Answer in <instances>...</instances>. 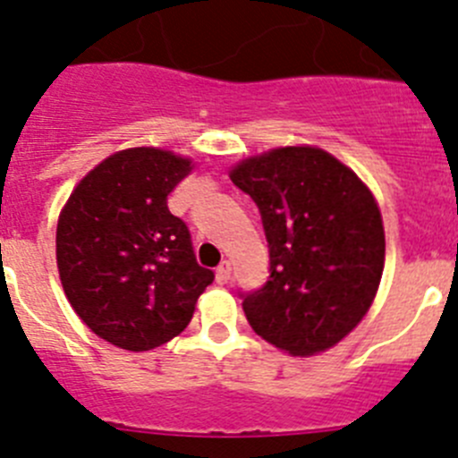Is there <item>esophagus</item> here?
<instances>
[{"mask_svg": "<svg viewBox=\"0 0 458 458\" xmlns=\"http://www.w3.org/2000/svg\"><path fill=\"white\" fill-rule=\"evenodd\" d=\"M230 274H233V262H230V259H224V262L216 267V280H219L221 285H225L230 280Z\"/></svg>", "mask_w": 458, "mask_h": 458, "instance_id": "obj_1", "label": "esophagus"}]
</instances>
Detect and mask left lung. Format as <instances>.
Listing matches in <instances>:
<instances>
[{"instance_id":"8db88e82","label":"left lung","mask_w":458,"mask_h":458,"mask_svg":"<svg viewBox=\"0 0 458 458\" xmlns=\"http://www.w3.org/2000/svg\"><path fill=\"white\" fill-rule=\"evenodd\" d=\"M269 246V278L239 292L258 335L294 356L324 352L372 306L386 259L381 212L356 173L319 148H278L233 168Z\"/></svg>"}]
</instances>
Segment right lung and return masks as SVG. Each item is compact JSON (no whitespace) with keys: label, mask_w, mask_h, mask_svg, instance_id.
Listing matches in <instances>:
<instances>
[{"label":"right lung","mask_w":458,"mask_h":458,"mask_svg":"<svg viewBox=\"0 0 458 458\" xmlns=\"http://www.w3.org/2000/svg\"><path fill=\"white\" fill-rule=\"evenodd\" d=\"M189 171V159L157 148L116 152L77 184L59 216L56 265L70 306L127 352L182 333L214 280L166 203Z\"/></svg>","instance_id":"add662e5"}]
</instances>
